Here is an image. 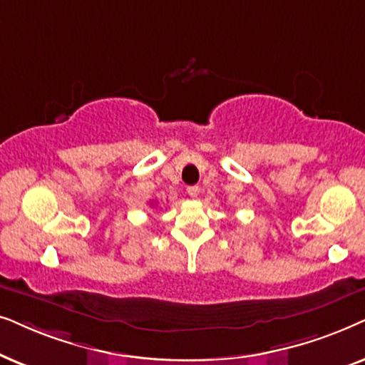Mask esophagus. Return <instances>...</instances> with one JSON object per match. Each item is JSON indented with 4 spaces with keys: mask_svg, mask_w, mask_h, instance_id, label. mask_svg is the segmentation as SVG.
<instances>
[{
    "mask_svg": "<svg viewBox=\"0 0 365 365\" xmlns=\"http://www.w3.org/2000/svg\"><path fill=\"white\" fill-rule=\"evenodd\" d=\"M187 193H188V195H190L192 198H195V197H198V193H200V187H197V185L188 187V188H187Z\"/></svg>",
    "mask_w": 365,
    "mask_h": 365,
    "instance_id": "34e87169",
    "label": "esophagus"
}]
</instances>
